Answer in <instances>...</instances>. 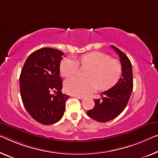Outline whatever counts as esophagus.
Segmentation results:
<instances>
[{
    "mask_svg": "<svg viewBox=\"0 0 158 158\" xmlns=\"http://www.w3.org/2000/svg\"><path fill=\"white\" fill-rule=\"evenodd\" d=\"M74 97H76V98H77V99H82L84 98V96H80V95H75Z\"/></svg>",
    "mask_w": 158,
    "mask_h": 158,
    "instance_id": "obj_1",
    "label": "esophagus"
}]
</instances>
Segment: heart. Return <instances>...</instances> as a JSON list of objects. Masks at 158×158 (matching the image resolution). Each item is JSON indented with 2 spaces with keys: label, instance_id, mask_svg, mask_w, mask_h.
<instances>
[{
  "label": "heart",
  "instance_id": "heart-1",
  "mask_svg": "<svg viewBox=\"0 0 158 158\" xmlns=\"http://www.w3.org/2000/svg\"><path fill=\"white\" fill-rule=\"evenodd\" d=\"M79 65L89 66L87 77L82 79L71 77L64 82L65 90L74 95H85L99 87L106 90L114 86L119 81L122 73L121 63L110 59V56L99 52L87 53L80 56L77 61L72 58H65L60 64V73L68 77L77 73Z\"/></svg>",
  "mask_w": 158,
  "mask_h": 158
}]
</instances>
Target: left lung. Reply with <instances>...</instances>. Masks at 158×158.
Here are the masks:
<instances>
[{
  "label": "left lung",
  "mask_w": 158,
  "mask_h": 158,
  "mask_svg": "<svg viewBox=\"0 0 158 158\" xmlns=\"http://www.w3.org/2000/svg\"><path fill=\"white\" fill-rule=\"evenodd\" d=\"M119 56L122 74L114 86L101 94V99H94L93 110L87 115L99 122H106L115 118L127 106L133 90V70L130 60L124 53L114 46H111Z\"/></svg>",
  "instance_id": "obj_1"
}]
</instances>
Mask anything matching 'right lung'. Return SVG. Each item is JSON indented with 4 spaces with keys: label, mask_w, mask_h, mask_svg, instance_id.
Instances as JSON below:
<instances>
[{
    "label": "right lung",
    "mask_w": 158,
    "mask_h": 158,
    "mask_svg": "<svg viewBox=\"0 0 158 158\" xmlns=\"http://www.w3.org/2000/svg\"><path fill=\"white\" fill-rule=\"evenodd\" d=\"M61 51L42 48L29 56L22 69L20 88L22 100L30 115L44 125L62 118L69 95L63 94L60 64ZM54 91V95L50 94Z\"/></svg>",
    "instance_id": "1"
}]
</instances>
